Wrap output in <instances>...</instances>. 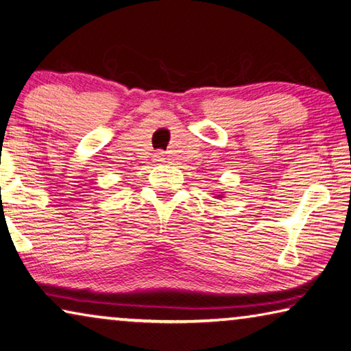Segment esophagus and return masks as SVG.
<instances>
[{
	"mask_svg": "<svg viewBox=\"0 0 351 351\" xmlns=\"http://www.w3.org/2000/svg\"><path fill=\"white\" fill-rule=\"evenodd\" d=\"M157 160H158V162H165V154H162V152H160V154H157Z\"/></svg>",
	"mask_w": 351,
	"mask_h": 351,
	"instance_id": "esophagus-1",
	"label": "esophagus"
}]
</instances>
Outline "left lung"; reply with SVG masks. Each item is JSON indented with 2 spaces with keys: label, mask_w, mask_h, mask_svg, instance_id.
<instances>
[{
  "label": "left lung",
  "mask_w": 351,
  "mask_h": 351,
  "mask_svg": "<svg viewBox=\"0 0 351 351\" xmlns=\"http://www.w3.org/2000/svg\"><path fill=\"white\" fill-rule=\"evenodd\" d=\"M219 196H221V194H219Z\"/></svg>",
  "instance_id": "1"
}]
</instances>
